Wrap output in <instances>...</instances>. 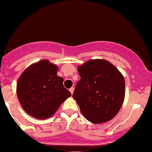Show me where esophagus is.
Segmentation results:
<instances>
[{
  "label": "esophagus",
  "instance_id": "1",
  "mask_svg": "<svg viewBox=\"0 0 152 152\" xmlns=\"http://www.w3.org/2000/svg\"><path fill=\"white\" fill-rule=\"evenodd\" d=\"M69 91H70L71 94H73V93H74V87H71L70 89H69Z\"/></svg>",
  "mask_w": 152,
  "mask_h": 152
}]
</instances>
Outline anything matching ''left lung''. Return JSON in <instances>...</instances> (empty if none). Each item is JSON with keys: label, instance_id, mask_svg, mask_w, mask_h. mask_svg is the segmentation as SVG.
Instances as JSON below:
<instances>
[{"label": "left lung", "instance_id": "1", "mask_svg": "<svg viewBox=\"0 0 152 152\" xmlns=\"http://www.w3.org/2000/svg\"><path fill=\"white\" fill-rule=\"evenodd\" d=\"M81 79L77 82L73 98L81 114L94 124L109 121L118 114L125 96L123 75L111 63L94 59L79 66Z\"/></svg>", "mask_w": 152, "mask_h": 152}]
</instances>
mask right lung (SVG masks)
Instances as JSON below:
<instances>
[{"label": "right lung", "instance_id": "add662e5", "mask_svg": "<svg viewBox=\"0 0 152 152\" xmlns=\"http://www.w3.org/2000/svg\"><path fill=\"white\" fill-rule=\"evenodd\" d=\"M58 68L48 60H41L28 67L18 80L17 96L24 111L33 117L46 119L56 113L71 96L57 76Z\"/></svg>", "mask_w": 152, "mask_h": 152}]
</instances>
